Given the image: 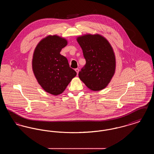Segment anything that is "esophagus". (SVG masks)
<instances>
[{"label":"esophagus","instance_id":"1","mask_svg":"<svg viewBox=\"0 0 154 154\" xmlns=\"http://www.w3.org/2000/svg\"><path fill=\"white\" fill-rule=\"evenodd\" d=\"M75 71L76 72L77 74H79V69L78 68H77V69H75Z\"/></svg>","mask_w":154,"mask_h":154}]
</instances>
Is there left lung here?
I'll return each instance as SVG.
<instances>
[{"label":"left lung","mask_w":154,"mask_h":154,"mask_svg":"<svg viewBox=\"0 0 154 154\" xmlns=\"http://www.w3.org/2000/svg\"><path fill=\"white\" fill-rule=\"evenodd\" d=\"M86 64L79 77L92 91H98L106 88L116 70V57L109 42L102 36L85 35L77 37Z\"/></svg>","instance_id":"obj_1"}]
</instances>
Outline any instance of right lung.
<instances>
[{"instance_id":"obj_1","label":"right lung","mask_w":154,"mask_h":154,"mask_svg":"<svg viewBox=\"0 0 154 154\" xmlns=\"http://www.w3.org/2000/svg\"><path fill=\"white\" fill-rule=\"evenodd\" d=\"M67 44L65 38L50 35L42 39L35 50L32 69L38 83L45 91L58 95L77 75L65 57L60 54Z\"/></svg>"}]
</instances>
